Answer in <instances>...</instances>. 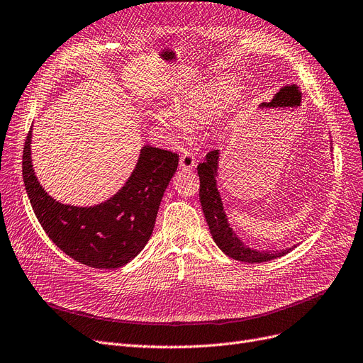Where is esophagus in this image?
I'll list each match as a JSON object with an SVG mask.
<instances>
[{
    "instance_id": "1",
    "label": "esophagus",
    "mask_w": 363,
    "mask_h": 363,
    "mask_svg": "<svg viewBox=\"0 0 363 363\" xmlns=\"http://www.w3.org/2000/svg\"><path fill=\"white\" fill-rule=\"evenodd\" d=\"M179 166H181L184 170L193 169V167L196 166V158H194V155H193L191 152H189V151L182 152L181 157H179Z\"/></svg>"
}]
</instances>
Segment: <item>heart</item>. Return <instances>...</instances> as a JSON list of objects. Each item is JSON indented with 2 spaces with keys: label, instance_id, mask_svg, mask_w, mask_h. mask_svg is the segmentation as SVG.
Here are the masks:
<instances>
[{
  "label": "heart",
  "instance_id": "obj_1",
  "mask_svg": "<svg viewBox=\"0 0 363 363\" xmlns=\"http://www.w3.org/2000/svg\"><path fill=\"white\" fill-rule=\"evenodd\" d=\"M232 99V85L216 80L191 89L174 103L154 111L157 123L177 138H184L194 125L203 124Z\"/></svg>",
  "mask_w": 363,
  "mask_h": 363
}]
</instances>
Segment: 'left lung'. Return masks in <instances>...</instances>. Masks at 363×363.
I'll return each instance as SVG.
<instances>
[{
  "instance_id": "1",
  "label": "left lung",
  "mask_w": 363,
  "mask_h": 363,
  "mask_svg": "<svg viewBox=\"0 0 363 363\" xmlns=\"http://www.w3.org/2000/svg\"><path fill=\"white\" fill-rule=\"evenodd\" d=\"M218 150H213L206 154L203 163L197 166V174L200 178V203L205 213L206 223L212 239L216 240L218 248L235 260L245 262V263H263L281 256H286L294 247L283 250V251H257L242 244L236 233L232 230V227L227 221L225 212L223 208L221 197L217 189V173H218Z\"/></svg>"
}]
</instances>
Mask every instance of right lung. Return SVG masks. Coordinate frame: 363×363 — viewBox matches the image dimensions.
I'll use <instances>...</instances> for the list:
<instances>
[{
  "label": "right lung",
  "mask_w": 363,
  "mask_h": 363,
  "mask_svg": "<svg viewBox=\"0 0 363 363\" xmlns=\"http://www.w3.org/2000/svg\"><path fill=\"white\" fill-rule=\"evenodd\" d=\"M31 134L22 155L25 190L43 230L73 260L99 269L127 264L150 240L161 199L178 169V154L146 145L125 185L106 202L79 208L52 199L31 163Z\"/></svg>",
  "instance_id": "1"
}]
</instances>
